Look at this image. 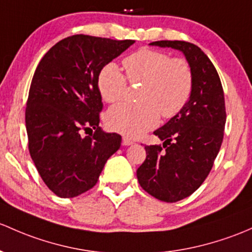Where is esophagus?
<instances>
[{
  "mask_svg": "<svg viewBox=\"0 0 252 252\" xmlns=\"http://www.w3.org/2000/svg\"><path fill=\"white\" fill-rule=\"evenodd\" d=\"M134 141L131 139H129V137H123V140H122V145L123 146H130V145H133Z\"/></svg>",
  "mask_w": 252,
  "mask_h": 252,
  "instance_id": "esophagus-1",
  "label": "esophagus"
}]
</instances>
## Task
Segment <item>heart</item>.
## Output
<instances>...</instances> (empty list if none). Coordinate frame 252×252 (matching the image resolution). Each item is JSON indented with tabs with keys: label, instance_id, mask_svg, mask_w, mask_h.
<instances>
[{
	"label": "heart",
	"instance_id": "obj_1",
	"mask_svg": "<svg viewBox=\"0 0 252 252\" xmlns=\"http://www.w3.org/2000/svg\"><path fill=\"white\" fill-rule=\"evenodd\" d=\"M131 84H142L137 104H118L107 111L106 126L126 136L136 137L157 126L163 118L176 116L193 91V71L184 58H171L168 53L140 49L123 60ZM124 73L116 63H106L97 76L102 99L116 102L124 96L128 87Z\"/></svg>",
	"mask_w": 252,
	"mask_h": 252
}]
</instances>
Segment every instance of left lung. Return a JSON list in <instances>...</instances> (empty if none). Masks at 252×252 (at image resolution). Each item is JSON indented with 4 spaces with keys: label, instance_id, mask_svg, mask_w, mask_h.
Listing matches in <instances>:
<instances>
[{
    "label": "left lung",
    "instance_id": "1",
    "mask_svg": "<svg viewBox=\"0 0 252 252\" xmlns=\"http://www.w3.org/2000/svg\"><path fill=\"white\" fill-rule=\"evenodd\" d=\"M151 46L181 50L193 71L189 100L153 133L163 145L145 146L146 159L136 171L148 194L175 203L199 189L213 168L223 140L224 95L215 66L199 47L185 41H156Z\"/></svg>",
    "mask_w": 252,
    "mask_h": 252
}]
</instances>
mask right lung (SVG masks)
<instances>
[{
  "label": "right lung",
  "instance_id": "right-lung-1",
  "mask_svg": "<svg viewBox=\"0 0 252 252\" xmlns=\"http://www.w3.org/2000/svg\"><path fill=\"white\" fill-rule=\"evenodd\" d=\"M133 39L73 35L58 42L37 66L25 110L29 152L47 187L73 198L96 185L122 137L99 126L97 76ZM87 137L83 133L92 129Z\"/></svg>",
  "mask_w": 252,
  "mask_h": 252
}]
</instances>
